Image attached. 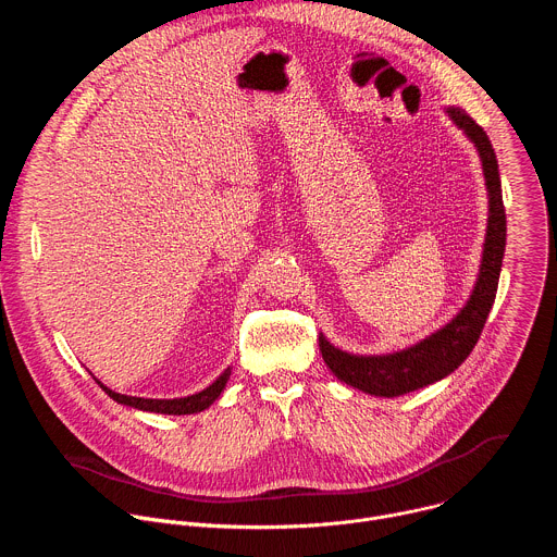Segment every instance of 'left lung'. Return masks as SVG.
Returning a JSON list of instances; mask_svg holds the SVG:
<instances>
[{
  "label": "left lung",
  "instance_id": "1",
  "mask_svg": "<svg viewBox=\"0 0 557 557\" xmlns=\"http://www.w3.org/2000/svg\"><path fill=\"white\" fill-rule=\"evenodd\" d=\"M445 114L458 129H462V134L473 143L475 151H479L490 198L481 269L467 304L451 317V322H447L430 337L387 355H352L335 348L324 335H320L322 357L339 381L366 394L387 396V399L414 392L451 374L469 357L475 342H479L498 290V277L507 243V218L496 153L483 127L465 110L451 106L445 108Z\"/></svg>",
  "mask_w": 557,
  "mask_h": 557
}]
</instances>
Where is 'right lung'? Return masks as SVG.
<instances>
[{
	"mask_svg": "<svg viewBox=\"0 0 557 557\" xmlns=\"http://www.w3.org/2000/svg\"><path fill=\"white\" fill-rule=\"evenodd\" d=\"M228 376H231V368H226L209 387H205V389H200L196 394H189V396H181V399H143V396H127V394H119V392L110 389L99 379H95V381L101 385V389L110 396V399H114L121 406H127V408H134V410H143V412L181 417V414H196V412L207 410L218 399V396L222 394Z\"/></svg>",
	"mask_w": 557,
	"mask_h": 557,
	"instance_id": "1",
	"label": "right lung"
}]
</instances>
